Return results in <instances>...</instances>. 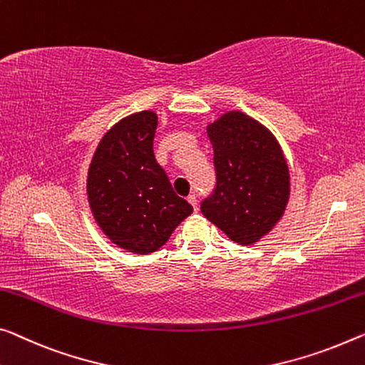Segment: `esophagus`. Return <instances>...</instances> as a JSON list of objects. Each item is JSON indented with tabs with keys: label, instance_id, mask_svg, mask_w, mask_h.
I'll list each match as a JSON object with an SVG mask.
<instances>
[{
	"label": "esophagus",
	"instance_id": "esophagus-1",
	"mask_svg": "<svg viewBox=\"0 0 365 365\" xmlns=\"http://www.w3.org/2000/svg\"><path fill=\"white\" fill-rule=\"evenodd\" d=\"M187 200H189V204L194 207V212H197L199 207H197V197H195V194H189Z\"/></svg>",
	"mask_w": 365,
	"mask_h": 365
}]
</instances>
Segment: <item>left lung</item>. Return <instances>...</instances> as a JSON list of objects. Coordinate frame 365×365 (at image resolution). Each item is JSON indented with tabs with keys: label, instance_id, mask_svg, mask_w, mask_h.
Returning <instances> with one entry per match:
<instances>
[{
	"label": "left lung",
	"instance_id": "1",
	"mask_svg": "<svg viewBox=\"0 0 365 365\" xmlns=\"http://www.w3.org/2000/svg\"><path fill=\"white\" fill-rule=\"evenodd\" d=\"M217 184L200 212L238 245H253L282 217L290 175L276 137L253 117L230 110L207 127Z\"/></svg>",
	"mask_w": 365,
	"mask_h": 365
}]
</instances>
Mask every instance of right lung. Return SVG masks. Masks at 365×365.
<instances>
[{
    "label": "right lung",
    "instance_id": "obj_1",
    "mask_svg": "<svg viewBox=\"0 0 365 365\" xmlns=\"http://www.w3.org/2000/svg\"><path fill=\"white\" fill-rule=\"evenodd\" d=\"M156 125L151 110L117 122L99 142L88 171V200L98 225L112 243L137 255L160 250L192 214L156 163Z\"/></svg>",
    "mask_w": 365,
    "mask_h": 365
}]
</instances>
